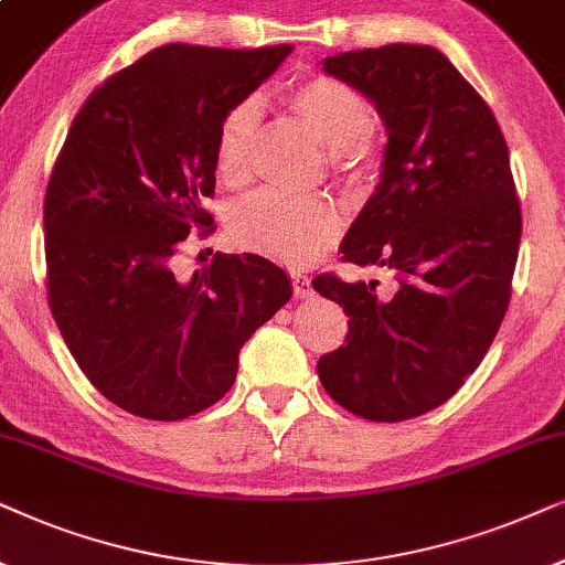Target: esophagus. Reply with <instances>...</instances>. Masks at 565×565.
I'll list each match as a JSON object with an SVG mask.
<instances>
[{"instance_id": "34e87169", "label": "esophagus", "mask_w": 565, "mask_h": 565, "mask_svg": "<svg viewBox=\"0 0 565 565\" xmlns=\"http://www.w3.org/2000/svg\"><path fill=\"white\" fill-rule=\"evenodd\" d=\"M291 287H295V297H299V299H307V297L315 295L312 281H310V278H307L305 274H295V276H291Z\"/></svg>"}]
</instances>
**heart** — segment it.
Masks as SVG:
<instances>
[{"instance_id": "heart-1", "label": "heart", "mask_w": 565, "mask_h": 565, "mask_svg": "<svg viewBox=\"0 0 565 565\" xmlns=\"http://www.w3.org/2000/svg\"><path fill=\"white\" fill-rule=\"evenodd\" d=\"M289 108L330 149L338 175L361 183L377 168L380 149L372 137L374 108L361 89L338 77H307L287 93ZM258 103L239 100L224 113L216 129V175L227 185L245 183L258 131ZM341 232V214L322 195L260 191L232 214V235L243 247L268 258L302 266L326 253Z\"/></svg>"}]
</instances>
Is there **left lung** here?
I'll return each instance as SVG.
<instances>
[{
    "mask_svg": "<svg viewBox=\"0 0 565 565\" xmlns=\"http://www.w3.org/2000/svg\"><path fill=\"white\" fill-rule=\"evenodd\" d=\"M322 70L385 120L382 180L341 253L393 270L397 289L315 276V291L349 315L345 343L320 356L318 374L353 416L395 424L447 403L491 349L522 212L499 124L441 51L393 43L328 56Z\"/></svg>",
    "mask_w": 565,
    "mask_h": 565,
    "instance_id": "obj_1",
    "label": "left lung"
}]
</instances>
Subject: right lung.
Here are the masks:
<instances>
[{
	"instance_id": "right-lung-1",
	"label": "right lung",
	"mask_w": 565,
	"mask_h": 565,
	"mask_svg": "<svg viewBox=\"0 0 565 565\" xmlns=\"http://www.w3.org/2000/svg\"><path fill=\"white\" fill-rule=\"evenodd\" d=\"M291 46L170 43L93 89L51 170L49 307L97 393L134 416L178 420L222 401L247 338L291 297L255 253H216L178 281L172 258L212 232L216 129Z\"/></svg>"
}]
</instances>
